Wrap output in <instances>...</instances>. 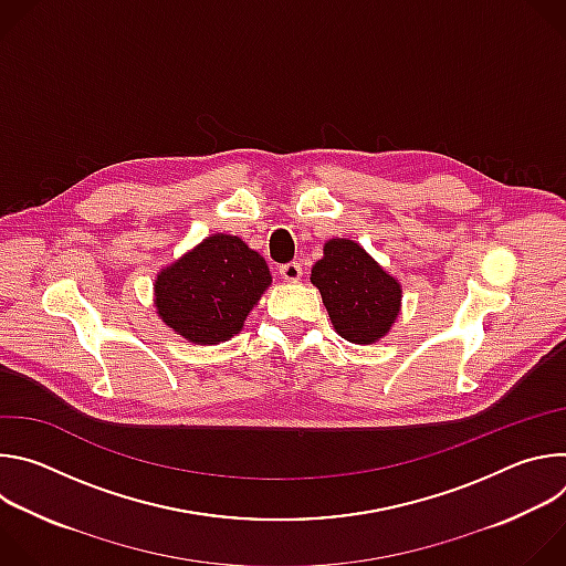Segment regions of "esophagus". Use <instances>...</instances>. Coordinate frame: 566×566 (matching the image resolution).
Masks as SVG:
<instances>
[{"label": "esophagus", "mask_w": 566, "mask_h": 566, "mask_svg": "<svg viewBox=\"0 0 566 566\" xmlns=\"http://www.w3.org/2000/svg\"><path fill=\"white\" fill-rule=\"evenodd\" d=\"M280 275L286 280V282H297L302 277V266L297 262H289V264H282L280 266Z\"/></svg>", "instance_id": "obj_1"}]
</instances>
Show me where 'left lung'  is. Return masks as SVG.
<instances>
[{
	"instance_id": "8db88e82",
	"label": "left lung",
	"mask_w": 566,
	"mask_h": 566,
	"mask_svg": "<svg viewBox=\"0 0 566 566\" xmlns=\"http://www.w3.org/2000/svg\"><path fill=\"white\" fill-rule=\"evenodd\" d=\"M336 332L356 345L382 338L400 308V284L352 239H332L311 271Z\"/></svg>"
}]
</instances>
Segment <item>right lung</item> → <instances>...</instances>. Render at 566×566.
I'll list each match as a JSON object with an SVG mask.
<instances>
[{
  "label": "right lung",
  "instance_id": "obj_1",
  "mask_svg": "<svg viewBox=\"0 0 566 566\" xmlns=\"http://www.w3.org/2000/svg\"><path fill=\"white\" fill-rule=\"evenodd\" d=\"M271 273L262 255L232 234H212L154 284L156 308L168 327L199 345L241 332Z\"/></svg>",
  "mask_w": 566,
  "mask_h": 566
}]
</instances>
